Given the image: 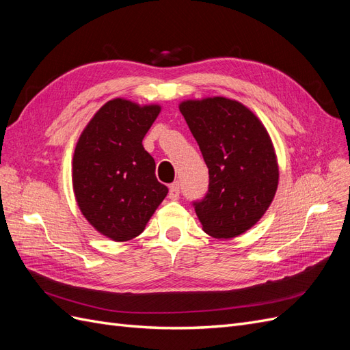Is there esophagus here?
<instances>
[{
  "label": "esophagus",
  "instance_id": "obj_1",
  "mask_svg": "<svg viewBox=\"0 0 350 350\" xmlns=\"http://www.w3.org/2000/svg\"><path fill=\"white\" fill-rule=\"evenodd\" d=\"M169 198L178 200L179 198V183H174L169 187Z\"/></svg>",
  "mask_w": 350,
  "mask_h": 350
}]
</instances>
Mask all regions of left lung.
Returning a JSON list of instances; mask_svg holds the SVG:
<instances>
[{"label": "left lung", "mask_w": 350, "mask_h": 350, "mask_svg": "<svg viewBox=\"0 0 350 350\" xmlns=\"http://www.w3.org/2000/svg\"><path fill=\"white\" fill-rule=\"evenodd\" d=\"M179 111L208 167V193L194 203L207 235L232 239L251 229L276 196L279 163L266 126L224 96L188 99Z\"/></svg>", "instance_id": "obj_1"}]
</instances>
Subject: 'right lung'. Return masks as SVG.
Here are the masks:
<instances>
[{
	"label": "right lung",
	"mask_w": 350,
	"mask_h": 350,
	"mask_svg": "<svg viewBox=\"0 0 350 350\" xmlns=\"http://www.w3.org/2000/svg\"><path fill=\"white\" fill-rule=\"evenodd\" d=\"M161 105L116 98L84 126L72 156V191L81 215L115 242L139 237L167 188L154 175L143 139Z\"/></svg>",
	"instance_id": "1"
}]
</instances>
